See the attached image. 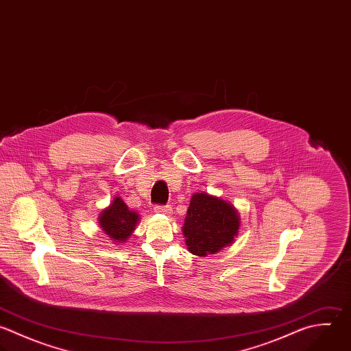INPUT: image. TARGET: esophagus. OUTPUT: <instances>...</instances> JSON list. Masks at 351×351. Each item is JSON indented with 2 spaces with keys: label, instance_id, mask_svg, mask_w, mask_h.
Here are the masks:
<instances>
[{
  "label": "esophagus",
  "instance_id": "34e87169",
  "mask_svg": "<svg viewBox=\"0 0 351 351\" xmlns=\"http://www.w3.org/2000/svg\"><path fill=\"white\" fill-rule=\"evenodd\" d=\"M155 213H160V214H171V207L170 206H155Z\"/></svg>",
  "mask_w": 351,
  "mask_h": 351
}]
</instances>
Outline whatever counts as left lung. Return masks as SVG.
Returning <instances> with one entry per match:
<instances>
[{"label":"left lung","instance_id":"1","mask_svg":"<svg viewBox=\"0 0 351 351\" xmlns=\"http://www.w3.org/2000/svg\"><path fill=\"white\" fill-rule=\"evenodd\" d=\"M239 226V213L230 203L206 192H197L191 199L182 233L193 255L207 256L232 244Z\"/></svg>","mask_w":351,"mask_h":351}]
</instances>
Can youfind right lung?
Returning a JSON list of instances; mask_svg holds the SVG:
<instances>
[{"instance_id":"add662e5","label":"right lung","mask_w":351,"mask_h":351,"mask_svg":"<svg viewBox=\"0 0 351 351\" xmlns=\"http://www.w3.org/2000/svg\"><path fill=\"white\" fill-rule=\"evenodd\" d=\"M138 221L140 215L129 210L125 202L118 196L99 217L101 229L115 243L126 241L129 236H132Z\"/></svg>"}]
</instances>
